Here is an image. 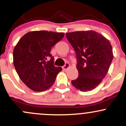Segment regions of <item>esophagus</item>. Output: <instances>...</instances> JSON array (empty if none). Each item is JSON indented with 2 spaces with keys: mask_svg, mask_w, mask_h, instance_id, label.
Here are the masks:
<instances>
[{
  "mask_svg": "<svg viewBox=\"0 0 126 126\" xmlns=\"http://www.w3.org/2000/svg\"><path fill=\"white\" fill-rule=\"evenodd\" d=\"M69 66H70L69 63H66L65 64H64V65L62 67H63V70H66V69H67V68H69Z\"/></svg>",
  "mask_w": 126,
  "mask_h": 126,
  "instance_id": "34e87169",
  "label": "esophagus"
}]
</instances>
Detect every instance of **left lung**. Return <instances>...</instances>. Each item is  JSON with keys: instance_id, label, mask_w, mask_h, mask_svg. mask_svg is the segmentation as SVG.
<instances>
[{"instance_id": "8db88e82", "label": "left lung", "mask_w": 126, "mask_h": 126, "mask_svg": "<svg viewBox=\"0 0 126 126\" xmlns=\"http://www.w3.org/2000/svg\"><path fill=\"white\" fill-rule=\"evenodd\" d=\"M66 38L76 52L78 77L72 81L82 92L91 91L102 82L113 59L109 40L93 30L66 33Z\"/></svg>"}]
</instances>
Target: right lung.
I'll return each instance as SVG.
<instances>
[{"label": "right lung", "instance_id": "obj_1", "mask_svg": "<svg viewBox=\"0 0 126 126\" xmlns=\"http://www.w3.org/2000/svg\"><path fill=\"white\" fill-rule=\"evenodd\" d=\"M64 35V33L46 30L30 32L24 34L15 47L14 65L21 81L32 90H47L62 71V67L54 66V59L50 52Z\"/></svg>", "mask_w": 126, "mask_h": 126}]
</instances>
